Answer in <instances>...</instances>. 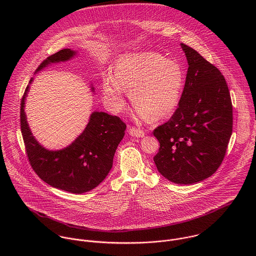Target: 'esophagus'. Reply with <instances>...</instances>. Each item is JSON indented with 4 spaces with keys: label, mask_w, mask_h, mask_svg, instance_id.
Instances as JSON below:
<instances>
[{
    "label": "esophagus",
    "mask_w": 256,
    "mask_h": 256,
    "mask_svg": "<svg viewBox=\"0 0 256 256\" xmlns=\"http://www.w3.org/2000/svg\"><path fill=\"white\" fill-rule=\"evenodd\" d=\"M129 134H130V136L135 137V138H142L145 136V132L143 130L135 128V127H131L129 129Z\"/></svg>",
    "instance_id": "34e87169"
}]
</instances>
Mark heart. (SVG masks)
Listing matches in <instances>:
<instances>
[{
  "mask_svg": "<svg viewBox=\"0 0 256 256\" xmlns=\"http://www.w3.org/2000/svg\"><path fill=\"white\" fill-rule=\"evenodd\" d=\"M185 76L182 66L154 52L122 55L114 74L102 78V92L106 106L112 111L125 106V94L139 115L150 121L170 117L178 108Z\"/></svg>",
  "mask_w": 256,
  "mask_h": 256,
  "instance_id": "obj_1",
  "label": "heart"
}]
</instances>
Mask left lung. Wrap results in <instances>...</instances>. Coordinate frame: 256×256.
I'll return each instance as SVG.
<instances>
[{
	"label": "left lung",
	"mask_w": 256,
	"mask_h": 256,
	"mask_svg": "<svg viewBox=\"0 0 256 256\" xmlns=\"http://www.w3.org/2000/svg\"><path fill=\"white\" fill-rule=\"evenodd\" d=\"M188 69L178 110L154 130L160 142L154 162L176 184L202 182L218 170L232 132V106L224 76L196 50L182 43Z\"/></svg>",
	"instance_id": "obj_1"
}]
</instances>
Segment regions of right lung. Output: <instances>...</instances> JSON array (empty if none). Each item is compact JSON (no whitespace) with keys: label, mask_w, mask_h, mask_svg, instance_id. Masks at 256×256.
I'll use <instances>...</instances> for the list:
<instances>
[{"label":"right lung","mask_w":256,"mask_h":256,"mask_svg":"<svg viewBox=\"0 0 256 256\" xmlns=\"http://www.w3.org/2000/svg\"><path fill=\"white\" fill-rule=\"evenodd\" d=\"M76 55L66 48L49 56L36 72L51 64L66 62ZM30 80L20 104V128L30 162L37 176L52 187L82 194L102 182L112 168L115 150L124 137L126 124L117 116L94 111L82 133L69 146L51 150L41 146L28 126L24 112ZM94 86L92 90L94 92Z\"/></svg>","instance_id":"add662e5"}]
</instances>
